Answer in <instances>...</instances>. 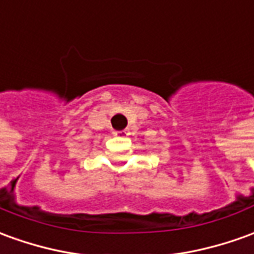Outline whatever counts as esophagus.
<instances>
[{
    "mask_svg": "<svg viewBox=\"0 0 254 254\" xmlns=\"http://www.w3.org/2000/svg\"><path fill=\"white\" fill-rule=\"evenodd\" d=\"M129 133L127 132V130H115L114 132V136H117V137H127Z\"/></svg>",
    "mask_w": 254,
    "mask_h": 254,
    "instance_id": "34e87169",
    "label": "esophagus"
}]
</instances>
